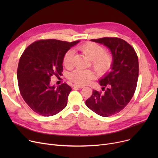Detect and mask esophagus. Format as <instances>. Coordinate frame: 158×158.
Masks as SVG:
<instances>
[{
    "instance_id": "1",
    "label": "esophagus",
    "mask_w": 158,
    "mask_h": 158,
    "mask_svg": "<svg viewBox=\"0 0 158 158\" xmlns=\"http://www.w3.org/2000/svg\"><path fill=\"white\" fill-rule=\"evenodd\" d=\"M73 86L74 87V88H84V86H82V85H73Z\"/></svg>"
}]
</instances>
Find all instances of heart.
<instances>
[{"instance_id":"heart-1","label":"heart","mask_w":158,"mask_h":158,"mask_svg":"<svg viewBox=\"0 0 158 158\" xmlns=\"http://www.w3.org/2000/svg\"><path fill=\"white\" fill-rule=\"evenodd\" d=\"M79 48L92 61L97 73L104 75L111 70L113 63V56L110 52H106L102 46L94 42H87L79 46ZM73 54L74 51L72 48L64 54L63 62L66 67L72 66ZM69 78L77 84L86 85L95 78V73L91 70L76 69L70 73Z\"/></svg>"}]
</instances>
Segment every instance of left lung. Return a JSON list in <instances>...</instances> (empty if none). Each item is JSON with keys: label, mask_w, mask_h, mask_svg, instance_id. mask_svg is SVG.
Segmentation results:
<instances>
[{"label": "left lung", "mask_w": 158, "mask_h": 158, "mask_svg": "<svg viewBox=\"0 0 158 158\" xmlns=\"http://www.w3.org/2000/svg\"><path fill=\"white\" fill-rule=\"evenodd\" d=\"M91 41L108 48L113 63L111 71L99 80L104 92L94 89L86 104L97 114L110 117L122 110L135 92L139 71L138 56L133 47L120 38L105 37Z\"/></svg>", "instance_id": "8db88e82"}]
</instances>
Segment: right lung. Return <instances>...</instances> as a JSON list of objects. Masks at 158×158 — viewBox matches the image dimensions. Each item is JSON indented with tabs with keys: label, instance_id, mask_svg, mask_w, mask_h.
<instances>
[{
	"label": "right lung",
	"instance_id": "right-lung-1",
	"mask_svg": "<svg viewBox=\"0 0 158 158\" xmlns=\"http://www.w3.org/2000/svg\"><path fill=\"white\" fill-rule=\"evenodd\" d=\"M79 41L41 40L31 44L23 52L17 70L19 87L23 100L35 113L50 117L67 105L71 87L63 83L56 88L50 82L54 75L61 76L64 54Z\"/></svg>",
	"mask_w": 158,
	"mask_h": 158
}]
</instances>
